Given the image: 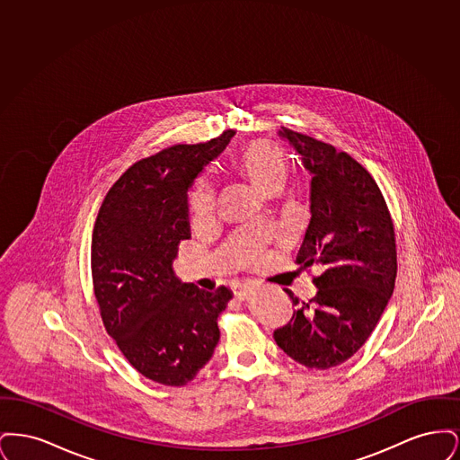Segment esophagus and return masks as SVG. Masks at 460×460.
Here are the masks:
<instances>
[{
	"label": "esophagus",
	"instance_id": "esophagus-1",
	"mask_svg": "<svg viewBox=\"0 0 460 460\" xmlns=\"http://www.w3.org/2000/svg\"><path fill=\"white\" fill-rule=\"evenodd\" d=\"M250 286L246 285H234L233 286V293H234V296L238 298V300H244V298H248V295H250Z\"/></svg>",
	"mask_w": 460,
	"mask_h": 460
}]
</instances>
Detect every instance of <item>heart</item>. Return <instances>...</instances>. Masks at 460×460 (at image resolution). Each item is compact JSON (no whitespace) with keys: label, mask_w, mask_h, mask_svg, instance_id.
Here are the masks:
<instances>
[{"label":"heart","mask_w":460,"mask_h":460,"mask_svg":"<svg viewBox=\"0 0 460 460\" xmlns=\"http://www.w3.org/2000/svg\"><path fill=\"white\" fill-rule=\"evenodd\" d=\"M231 167L236 174L253 184L261 193L270 197L281 190L289 174L285 152L269 141H250L231 156ZM212 210V193L205 182H198L190 195V212L195 220L205 219ZM257 261L259 255L253 253Z\"/></svg>","instance_id":"obj_1"}]
</instances>
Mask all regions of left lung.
Segmentation results:
<instances>
[{"mask_svg": "<svg viewBox=\"0 0 460 460\" xmlns=\"http://www.w3.org/2000/svg\"><path fill=\"white\" fill-rule=\"evenodd\" d=\"M279 136L312 174V217L296 263H317L323 272L306 304L286 289L296 308L274 340L295 362L324 371L367 341L388 305L396 279L394 220L379 186L350 155L286 128Z\"/></svg>", "mask_w": 460, "mask_h": 460, "instance_id": "obj_1", "label": "left lung"}]
</instances>
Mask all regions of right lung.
Wrapping results in <instances>:
<instances>
[{"instance_id": "add662e5", "label": "right lung", "mask_w": 460, "mask_h": 460, "mask_svg": "<svg viewBox=\"0 0 460 460\" xmlns=\"http://www.w3.org/2000/svg\"><path fill=\"white\" fill-rule=\"evenodd\" d=\"M233 136L229 129L132 164L94 222L91 274L102 321L132 367L165 386L188 385L212 358L217 317L233 298L226 286L203 291L172 270L179 243L191 238L188 190Z\"/></svg>"}]
</instances>
